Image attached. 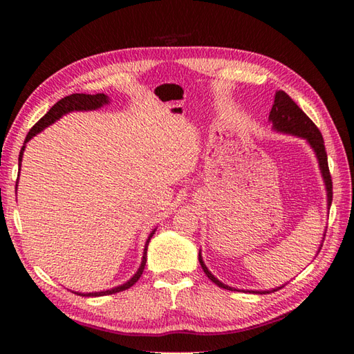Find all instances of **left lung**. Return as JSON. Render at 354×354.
Segmentation results:
<instances>
[{
    "instance_id": "8db88e82",
    "label": "left lung",
    "mask_w": 354,
    "mask_h": 354,
    "mask_svg": "<svg viewBox=\"0 0 354 354\" xmlns=\"http://www.w3.org/2000/svg\"><path fill=\"white\" fill-rule=\"evenodd\" d=\"M269 123L272 124V129L275 132L288 133V135H293V137L303 138V140H306L307 145L310 146V149L315 152V156H317L322 181H324L326 193H327V212H328L330 205H332V198H333L332 189L333 187H332V176H330V171H328L324 140H322V135H321L318 127L315 126L312 120L307 117L301 109H299L298 104L293 102L284 91H277L274 95L272 109H270V112H269ZM321 246L322 245H319V248H318V252L321 250ZM199 263H201L202 269H204L205 275L214 284L219 286V288L227 289V290H239L236 288H231V286L222 283L221 280H217V278L212 272H209L207 265L204 263V259H202L201 251H199ZM283 286H280V288H277V289H269V290H246V292L260 293V295H263V293H269V292H275L278 289H281Z\"/></svg>"
}]
</instances>
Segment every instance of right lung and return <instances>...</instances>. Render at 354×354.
<instances>
[{
	"label": "right lung",
	"mask_w": 354,
	"mask_h": 354,
	"mask_svg": "<svg viewBox=\"0 0 354 354\" xmlns=\"http://www.w3.org/2000/svg\"><path fill=\"white\" fill-rule=\"evenodd\" d=\"M108 103H109V97L106 94H102V93L100 94H71V95L64 97L62 100H59L55 104V106H51L47 114H45L27 133V137L24 140V146H22L21 152H19V158H18L19 171H21V162H22V155H24V150H26V145L35 137V135L42 132L45 127H48L53 123H56L59 118H62L64 115L70 114V112H74V111H95V109L103 108L104 104H108ZM17 189H18V184H17ZM155 231H156V228L150 231L149 237L146 239L145 251H142V259H141L140 268L137 269V272H135L126 283L118 284V286H115V288H111V289H106V290H100V292H86V293L85 292L84 293L74 292V293H77V295H82V297H103V295H112V293H117V292L129 289L131 286H133L135 283L140 280L142 270H145L146 261H147V246H149L150 239L153 237Z\"/></svg>",
	"instance_id": "add662e5"
}]
</instances>
